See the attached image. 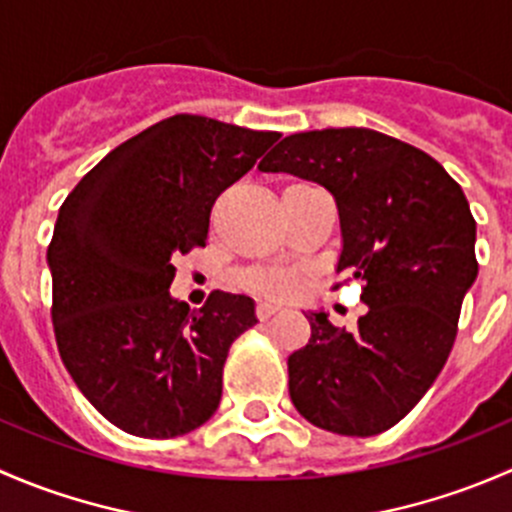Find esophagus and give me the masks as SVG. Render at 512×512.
<instances>
[{
  "label": "esophagus",
  "mask_w": 512,
  "mask_h": 512,
  "mask_svg": "<svg viewBox=\"0 0 512 512\" xmlns=\"http://www.w3.org/2000/svg\"><path fill=\"white\" fill-rule=\"evenodd\" d=\"M275 312H277L275 304H267V302L257 304V319H262V322H265V319H270Z\"/></svg>",
  "instance_id": "1"
}]
</instances>
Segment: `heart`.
I'll return each instance as SVG.
<instances>
[{"mask_svg": "<svg viewBox=\"0 0 512 512\" xmlns=\"http://www.w3.org/2000/svg\"><path fill=\"white\" fill-rule=\"evenodd\" d=\"M250 285L262 294H270V297H287V294L294 292V280L292 275L280 270L272 272H257V275L250 277Z\"/></svg>", "mask_w": 512, "mask_h": 512, "instance_id": "obj_1", "label": "heart"}]
</instances>
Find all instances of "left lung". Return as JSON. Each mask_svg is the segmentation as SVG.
<instances>
[{
  "instance_id": "1",
  "label": "left lung",
  "mask_w": 512,
  "mask_h": 512,
  "mask_svg": "<svg viewBox=\"0 0 512 512\" xmlns=\"http://www.w3.org/2000/svg\"><path fill=\"white\" fill-rule=\"evenodd\" d=\"M334 195L342 220L339 289L359 280L354 332L307 314L312 339L289 356V396L314 426L342 436L389 431L446 366L478 277L476 220L438 160L371 128L287 136L262 158Z\"/></svg>"
}]
</instances>
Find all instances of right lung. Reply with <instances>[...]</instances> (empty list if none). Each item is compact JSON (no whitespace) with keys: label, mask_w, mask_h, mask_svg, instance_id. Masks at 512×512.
I'll return each instance as SVG.
<instances>
[{"label":"right lung","mask_w":512,"mask_h":512,"mask_svg":"<svg viewBox=\"0 0 512 512\" xmlns=\"http://www.w3.org/2000/svg\"><path fill=\"white\" fill-rule=\"evenodd\" d=\"M280 136L178 113L113 148L61 205L46 252L56 347L121 431L175 438L218 409L255 304L215 289L190 309L168 292L173 257L205 247L215 200Z\"/></svg>","instance_id":"right-lung-1"}]
</instances>
